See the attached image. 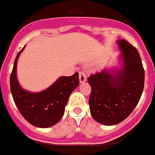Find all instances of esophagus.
<instances>
[{"label":"esophagus","instance_id":"esophagus-1","mask_svg":"<svg viewBox=\"0 0 155 155\" xmlns=\"http://www.w3.org/2000/svg\"><path fill=\"white\" fill-rule=\"evenodd\" d=\"M79 80H80V82H85L86 81V74L84 71L79 72Z\"/></svg>","mask_w":155,"mask_h":155}]
</instances>
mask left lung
Segmentation results:
<instances>
[{
  "label": "left lung",
  "instance_id": "obj_1",
  "mask_svg": "<svg viewBox=\"0 0 155 155\" xmlns=\"http://www.w3.org/2000/svg\"><path fill=\"white\" fill-rule=\"evenodd\" d=\"M124 68L117 74L106 70L91 74L89 104L96 121L105 125L122 122L139 103L144 88L145 74L137 49L125 39L118 41Z\"/></svg>",
  "mask_w": 155,
  "mask_h": 155
}]
</instances>
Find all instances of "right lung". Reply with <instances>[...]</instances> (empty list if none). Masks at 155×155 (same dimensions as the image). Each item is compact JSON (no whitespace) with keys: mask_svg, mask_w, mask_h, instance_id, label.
Wrapping results in <instances>:
<instances>
[{"mask_svg":"<svg viewBox=\"0 0 155 155\" xmlns=\"http://www.w3.org/2000/svg\"><path fill=\"white\" fill-rule=\"evenodd\" d=\"M16 57L10 75V89L13 101L24 118L33 126L49 127L56 124L65 112L70 95L79 85L78 73L61 77L48 89L41 93H29L21 88L16 78L18 58Z\"/></svg>","mask_w":155,"mask_h":155,"instance_id":"right-lung-1","label":"right lung"}]
</instances>
